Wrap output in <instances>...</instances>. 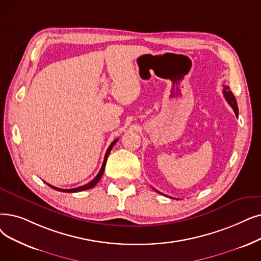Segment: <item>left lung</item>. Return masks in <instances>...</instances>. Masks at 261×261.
<instances>
[{"label": "left lung", "instance_id": "1", "mask_svg": "<svg viewBox=\"0 0 261 261\" xmlns=\"http://www.w3.org/2000/svg\"><path fill=\"white\" fill-rule=\"evenodd\" d=\"M223 94H224V97H225V99L227 100V102L229 103V106L232 108V110H233V112L236 113V116L238 117V114H239V112H238V105H237V100H236V98H234V96H233V94L230 92L229 90V86H227V85H224L223 86ZM154 191H156L155 189H153ZM158 193H160V192L159 191H156ZM160 194H162V193H160Z\"/></svg>", "mask_w": 261, "mask_h": 261}]
</instances>
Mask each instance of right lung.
I'll list each match as a JSON object with an SVG mask.
<instances>
[{
	"label": "right lung",
	"instance_id": "add662e5",
	"mask_svg": "<svg viewBox=\"0 0 261 261\" xmlns=\"http://www.w3.org/2000/svg\"><path fill=\"white\" fill-rule=\"evenodd\" d=\"M118 141V139L117 140H115V141H113L112 142V144L109 146V148H108V150H107V152H106V155H105V160H103V163H102V166H101V168H100V171H99V173H98V175L90 181V182H88L87 185H84V186H81V187H77V188H74V189H60V188H56V187H53V186H51V185H49V184H47L49 187H51L52 189H54V190H56V191H60V192H66V193H74V192H80V191H84V190H88V189H92V188H94L97 184H98V181L100 180V178L102 177V175H103V172H105V167H106V164H107V159H108V156H109V153H110V151L112 150V148H113V146H114L115 144H116V142Z\"/></svg>",
	"mask_w": 261,
	"mask_h": 261
}]
</instances>
